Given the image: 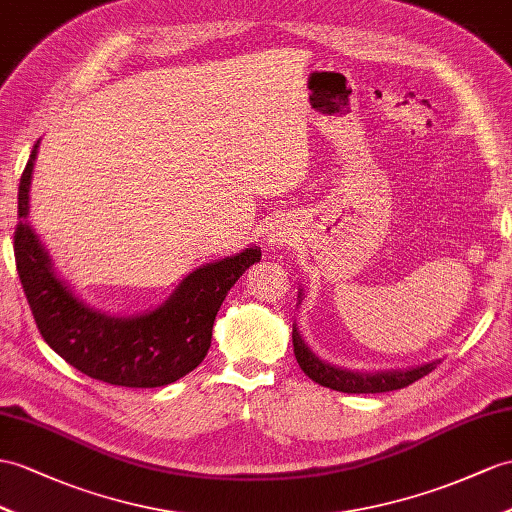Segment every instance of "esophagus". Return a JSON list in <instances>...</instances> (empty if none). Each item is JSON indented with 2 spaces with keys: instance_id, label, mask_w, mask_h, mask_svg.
<instances>
[{
  "instance_id": "obj_1",
  "label": "esophagus",
  "mask_w": 512,
  "mask_h": 512,
  "mask_svg": "<svg viewBox=\"0 0 512 512\" xmlns=\"http://www.w3.org/2000/svg\"><path fill=\"white\" fill-rule=\"evenodd\" d=\"M284 241H286L284 232H280V230H273V234H271V243H273V245H284Z\"/></svg>"
}]
</instances>
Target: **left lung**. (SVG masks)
I'll return each instance as SVG.
<instances>
[{
	"label": "left lung",
	"instance_id": "left-lung-1",
	"mask_svg": "<svg viewBox=\"0 0 512 512\" xmlns=\"http://www.w3.org/2000/svg\"><path fill=\"white\" fill-rule=\"evenodd\" d=\"M299 297H302V291H299ZM293 352L299 367H302V371L310 380L343 393H386V391L404 389V386L417 382L423 376H428V373L441 363V360H432L428 365L413 367V369H393V371H376V373L341 369L326 363V360H321L319 356L310 352V347L302 341V336H299L295 326H293Z\"/></svg>",
	"mask_w": 512,
	"mask_h": 512
}]
</instances>
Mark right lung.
Segmentation results:
<instances>
[{
    "mask_svg": "<svg viewBox=\"0 0 512 512\" xmlns=\"http://www.w3.org/2000/svg\"><path fill=\"white\" fill-rule=\"evenodd\" d=\"M39 141L19 182L15 260L36 326L52 350L89 378L130 389H154L184 378L202 363L228 291L260 260V247L191 271L165 304L134 317H110L84 304L62 282L30 228V182Z\"/></svg>",
    "mask_w": 512,
    "mask_h": 512,
    "instance_id": "obj_1",
    "label": "right lung"
}]
</instances>
